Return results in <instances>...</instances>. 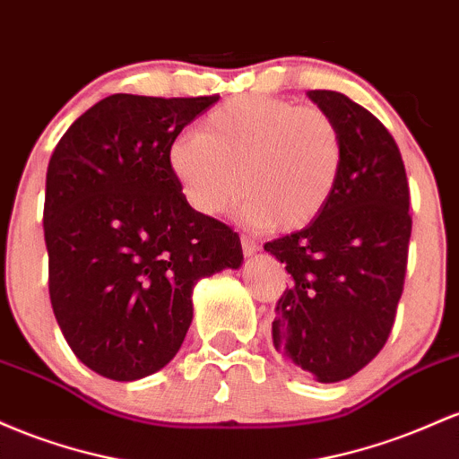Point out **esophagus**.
Here are the masks:
<instances>
[{"mask_svg": "<svg viewBox=\"0 0 459 459\" xmlns=\"http://www.w3.org/2000/svg\"><path fill=\"white\" fill-rule=\"evenodd\" d=\"M240 245H243V254L245 255H254L255 251L260 249V245H257L255 240L251 238V236H247V234L240 236Z\"/></svg>", "mask_w": 459, "mask_h": 459, "instance_id": "esophagus-1", "label": "esophagus"}]
</instances>
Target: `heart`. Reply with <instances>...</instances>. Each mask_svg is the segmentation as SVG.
<instances>
[{"label":"heart","mask_w":459,"mask_h":459,"mask_svg":"<svg viewBox=\"0 0 459 459\" xmlns=\"http://www.w3.org/2000/svg\"><path fill=\"white\" fill-rule=\"evenodd\" d=\"M167 164L197 212L228 208L243 182L247 221L295 231L332 202L344 167V136L323 108L243 95L214 108L202 132L175 136Z\"/></svg>","instance_id":"obj_1"}]
</instances>
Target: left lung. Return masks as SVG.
<instances>
[{
	"mask_svg": "<svg viewBox=\"0 0 459 459\" xmlns=\"http://www.w3.org/2000/svg\"><path fill=\"white\" fill-rule=\"evenodd\" d=\"M344 136L336 193L307 228L264 245L284 262L273 344L321 384L349 379L384 349L403 292L410 186L393 134L336 91H307Z\"/></svg>",
	"mask_w": 459,
	"mask_h": 459,
	"instance_id": "8db88e82",
	"label": "left lung"
}]
</instances>
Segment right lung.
I'll return each mask as SVG.
<instances>
[{"label":"right lung","instance_id":"obj_1","mask_svg":"<svg viewBox=\"0 0 459 459\" xmlns=\"http://www.w3.org/2000/svg\"><path fill=\"white\" fill-rule=\"evenodd\" d=\"M219 101L106 97L56 145L45 182L49 299L82 364L115 382L167 367L202 277L243 262L230 225L197 212L169 171V145Z\"/></svg>","mask_w":459,"mask_h":459}]
</instances>
